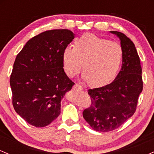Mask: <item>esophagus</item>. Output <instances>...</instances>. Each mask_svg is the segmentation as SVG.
<instances>
[{"label":"esophagus","mask_w":154,"mask_h":154,"mask_svg":"<svg viewBox=\"0 0 154 154\" xmlns=\"http://www.w3.org/2000/svg\"><path fill=\"white\" fill-rule=\"evenodd\" d=\"M75 88L76 89H78L79 91H83V88L81 85H79L78 84H75Z\"/></svg>","instance_id":"34e87169"}]
</instances>
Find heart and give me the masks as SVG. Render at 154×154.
I'll use <instances>...</instances> for the list:
<instances>
[{"label": "heart", "mask_w": 154, "mask_h": 154, "mask_svg": "<svg viewBox=\"0 0 154 154\" xmlns=\"http://www.w3.org/2000/svg\"><path fill=\"white\" fill-rule=\"evenodd\" d=\"M74 48L66 47L61 53L64 72L75 77L81 69L82 79L92 86H102L111 82L119 72L123 51L116 42L85 33L75 40Z\"/></svg>", "instance_id": "1"}]
</instances>
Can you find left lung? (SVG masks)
Segmentation results:
<instances>
[{"label":"left lung","mask_w":154,"mask_h":154,"mask_svg":"<svg viewBox=\"0 0 154 154\" xmlns=\"http://www.w3.org/2000/svg\"><path fill=\"white\" fill-rule=\"evenodd\" d=\"M110 32L120 40L123 51L121 71L110 84L88 90L91 104L82 112L85 121L98 132L112 131L131 117L143 91L142 68L135 45L123 33Z\"/></svg>","instance_id":"1"}]
</instances>
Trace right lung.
<instances>
[{
    "label": "right lung",
    "mask_w": 154,
    "mask_h": 154,
    "mask_svg": "<svg viewBox=\"0 0 154 154\" xmlns=\"http://www.w3.org/2000/svg\"><path fill=\"white\" fill-rule=\"evenodd\" d=\"M75 38L69 29L33 37L16 57L10 77L12 103L26 122L43 128L61 113V101L75 85L63 70L61 53Z\"/></svg>",
    "instance_id": "1"
}]
</instances>
